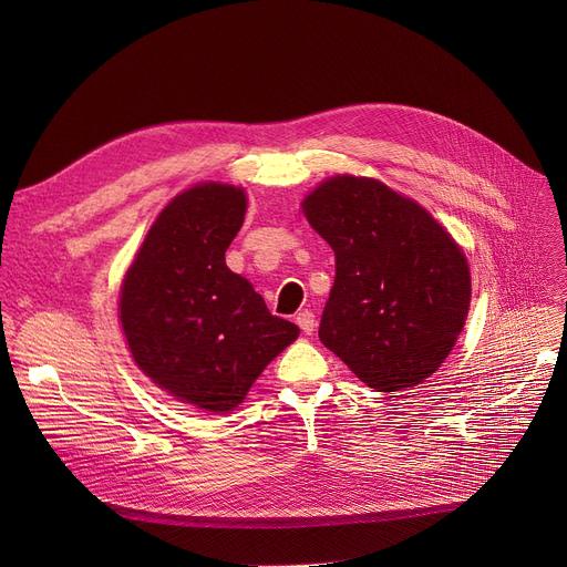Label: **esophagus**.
Returning <instances> with one entry per match:
<instances>
[{
	"label": "esophagus",
	"mask_w": 567,
	"mask_h": 567,
	"mask_svg": "<svg viewBox=\"0 0 567 567\" xmlns=\"http://www.w3.org/2000/svg\"><path fill=\"white\" fill-rule=\"evenodd\" d=\"M296 323L301 326V331H303L306 336H310V333L315 331V326H317L315 312H310V310H303V312H299V315H296Z\"/></svg>",
	"instance_id": "esophagus-1"
}]
</instances>
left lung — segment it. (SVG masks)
Wrapping results in <instances>:
<instances>
[{
  "mask_svg": "<svg viewBox=\"0 0 567 567\" xmlns=\"http://www.w3.org/2000/svg\"><path fill=\"white\" fill-rule=\"evenodd\" d=\"M336 252L319 340L370 389L400 393L451 353L471 301L468 264L423 206L374 178L336 176L303 202Z\"/></svg>",
  "mask_w": 567,
  "mask_h": 567,
  "instance_id": "8db88e82",
  "label": "left lung"
}]
</instances>
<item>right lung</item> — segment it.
I'll return each mask as SVG.
<instances>
[{
	"label": "right lung",
	"instance_id": "add662e5",
	"mask_svg": "<svg viewBox=\"0 0 567 567\" xmlns=\"http://www.w3.org/2000/svg\"><path fill=\"white\" fill-rule=\"evenodd\" d=\"M241 188L199 184L176 195L128 268L118 319L140 370L206 411H231L299 326L268 312L231 274L225 250L241 229Z\"/></svg>",
	"mask_w": 567,
	"mask_h": 567
}]
</instances>
